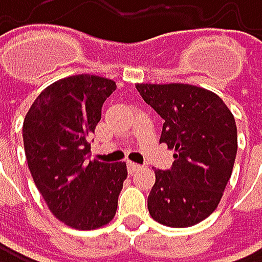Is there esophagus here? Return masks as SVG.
I'll return each instance as SVG.
<instances>
[{"instance_id": "obj_1", "label": "esophagus", "mask_w": 262, "mask_h": 262, "mask_svg": "<svg viewBox=\"0 0 262 262\" xmlns=\"http://www.w3.org/2000/svg\"><path fill=\"white\" fill-rule=\"evenodd\" d=\"M126 167H128V172H129V173H134V172H137V170L142 168V165H139V164H136V162H131V161L126 162Z\"/></svg>"}]
</instances>
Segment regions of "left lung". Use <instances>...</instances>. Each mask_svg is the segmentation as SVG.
I'll use <instances>...</instances> for the list:
<instances>
[{"mask_svg":"<svg viewBox=\"0 0 262 262\" xmlns=\"http://www.w3.org/2000/svg\"><path fill=\"white\" fill-rule=\"evenodd\" d=\"M162 119L159 142L173 150L170 170H155L150 215L161 225L186 228L209 217L230 181L237 153V128L219 95L190 84H136Z\"/></svg>","mask_w":262,"mask_h":262,"instance_id":"obj_1","label":"left lung"}]
</instances>
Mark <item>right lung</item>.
I'll list each match as a JSON object with an SVG mask.
<instances>
[{"mask_svg": "<svg viewBox=\"0 0 262 262\" xmlns=\"http://www.w3.org/2000/svg\"><path fill=\"white\" fill-rule=\"evenodd\" d=\"M115 89L112 79L95 75L59 79L42 90L23 122L32 180L53 215L76 230L109 224L128 177L125 162L87 161L89 137Z\"/></svg>", "mask_w": 262, "mask_h": 262, "instance_id": "right-lung-1", "label": "right lung"}]
</instances>
